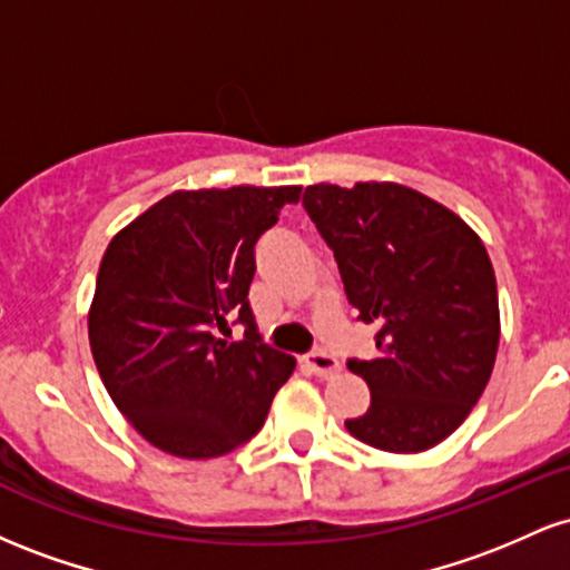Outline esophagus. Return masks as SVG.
I'll list each match as a JSON object with an SVG mask.
<instances>
[{"label":"esophagus","instance_id":"esophagus-1","mask_svg":"<svg viewBox=\"0 0 570 570\" xmlns=\"http://www.w3.org/2000/svg\"><path fill=\"white\" fill-rule=\"evenodd\" d=\"M305 364L313 372H316L318 377H330V375H335V372L340 370L337 358L332 356V353H326V351H311L305 356Z\"/></svg>","mask_w":570,"mask_h":570}]
</instances>
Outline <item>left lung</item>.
Here are the masks:
<instances>
[{
    "label": "left lung",
    "mask_w": 570,
    "mask_h": 570,
    "mask_svg": "<svg viewBox=\"0 0 570 570\" xmlns=\"http://www.w3.org/2000/svg\"><path fill=\"white\" fill-rule=\"evenodd\" d=\"M303 208L335 254L358 322L377 326L372 358H348L370 410L356 440L421 453L466 421L499 351V292L476 233L450 208L394 181L311 185Z\"/></svg>",
    "instance_id": "1"
}]
</instances>
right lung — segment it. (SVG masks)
Masks as SVG:
<instances>
[{"label":"right lung","instance_id":"obj_1","mask_svg":"<svg viewBox=\"0 0 570 570\" xmlns=\"http://www.w3.org/2000/svg\"><path fill=\"white\" fill-rule=\"evenodd\" d=\"M299 187L171 193L120 230L98 267L88 337L117 410L163 453L217 458L263 429L294 358L248 305L254 248ZM245 324L230 344L229 318Z\"/></svg>","mask_w":570,"mask_h":570}]
</instances>
